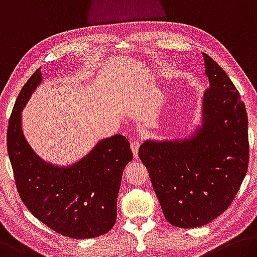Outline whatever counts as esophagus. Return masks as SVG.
I'll list each match as a JSON object with an SVG mask.
<instances>
[{
	"label": "esophagus",
	"mask_w": 257,
	"mask_h": 257,
	"mask_svg": "<svg viewBox=\"0 0 257 257\" xmlns=\"http://www.w3.org/2000/svg\"><path fill=\"white\" fill-rule=\"evenodd\" d=\"M140 146H141L140 141H133L132 143H130V148H132V151L134 153V158L135 159L138 158V150H140Z\"/></svg>",
	"instance_id": "1"
}]
</instances>
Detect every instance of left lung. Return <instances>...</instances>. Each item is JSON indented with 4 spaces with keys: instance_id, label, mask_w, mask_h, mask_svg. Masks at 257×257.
<instances>
[{
    "instance_id": "obj_1",
    "label": "left lung",
    "mask_w": 257,
    "mask_h": 257,
    "mask_svg": "<svg viewBox=\"0 0 257 257\" xmlns=\"http://www.w3.org/2000/svg\"><path fill=\"white\" fill-rule=\"evenodd\" d=\"M202 55L209 88L200 127L185 140H148L138 151L166 219L183 229L206 225L229 208L249 160L245 104L223 68Z\"/></svg>"
}]
</instances>
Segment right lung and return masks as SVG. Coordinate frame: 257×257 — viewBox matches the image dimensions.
<instances>
[{
    "label": "right lung",
    "mask_w": 257,
    "mask_h": 257,
    "mask_svg": "<svg viewBox=\"0 0 257 257\" xmlns=\"http://www.w3.org/2000/svg\"><path fill=\"white\" fill-rule=\"evenodd\" d=\"M41 81L39 68L19 92L8 127V153L20 198L36 218L65 237L107 233L116 221L123 169L133 160L129 142L122 135L105 138L67 167L44 161L28 144L22 127V111Z\"/></svg>",
    "instance_id": "right-lung-1"
}]
</instances>
